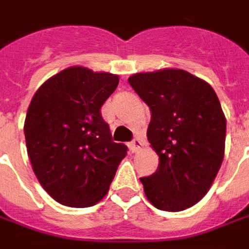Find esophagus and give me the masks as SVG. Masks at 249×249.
<instances>
[{"mask_svg": "<svg viewBox=\"0 0 249 249\" xmlns=\"http://www.w3.org/2000/svg\"><path fill=\"white\" fill-rule=\"evenodd\" d=\"M142 146H144V141L140 140V139H135V140L130 142V149L133 152L140 151Z\"/></svg>", "mask_w": 249, "mask_h": 249, "instance_id": "34e87169", "label": "esophagus"}]
</instances>
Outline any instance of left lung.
Here are the masks:
<instances>
[{"label": "left lung", "instance_id": "obj_1", "mask_svg": "<svg viewBox=\"0 0 249 249\" xmlns=\"http://www.w3.org/2000/svg\"><path fill=\"white\" fill-rule=\"evenodd\" d=\"M130 87L151 108L148 141L160 159L141 178L157 209L178 212L207 195L224 159L227 121L213 88L183 69L136 73Z\"/></svg>", "mask_w": 249, "mask_h": 249}]
</instances>
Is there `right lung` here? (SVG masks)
I'll return each mask as SVG.
<instances>
[{
    "instance_id": "1",
    "label": "right lung",
    "mask_w": 249,
    "mask_h": 249,
    "mask_svg": "<svg viewBox=\"0 0 249 249\" xmlns=\"http://www.w3.org/2000/svg\"><path fill=\"white\" fill-rule=\"evenodd\" d=\"M119 76L71 66L46 80L30 101L24 132L41 187L73 208L97 204L108 193L128 148L112 141L101 107Z\"/></svg>"
}]
</instances>
